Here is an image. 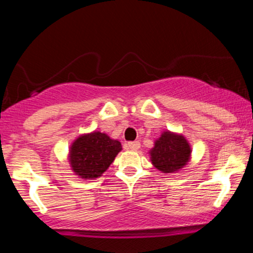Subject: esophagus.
Here are the masks:
<instances>
[{"label":"esophagus","mask_w":253,"mask_h":253,"mask_svg":"<svg viewBox=\"0 0 253 253\" xmlns=\"http://www.w3.org/2000/svg\"><path fill=\"white\" fill-rule=\"evenodd\" d=\"M126 147L128 150H132V151H136L140 149V143L139 141H132V143H128L126 145Z\"/></svg>","instance_id":"obj_1"}]
</instances>
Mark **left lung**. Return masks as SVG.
Masks as SVG:
<instances>
[{
  "instance_id": "obj_1",
  "label": "left lung",
  "mask_w": 253,
  "mask_h": 253,
  "mask_svg": "<svg viewBox=\"0 0 253 253\" xmlns=\"http://www.w3.org/2000/svg\"><path fill=\"white\" fill-rule=\"evenodd\" d=\"M153 167L163 173H175L190 161L191 147L184 135L165 130L150 150Z\"/></svg>"
}]
</instances>
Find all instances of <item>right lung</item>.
<instances>
[{"instance_id": "right-lung-1", "label": "right lung", "mask_w": 253, "mask_h": 253, "mask_svg": "<svg viewBox=\"0 0 253 253\" xmlns=\"http://www.w3.org/2000/svg\"><path fill=\"white\" fill-rule=\"evenodd\" d=\"M123 150L121 143L106 133L94 130L80 135L69 150V163L75 175L83 179H95L114 162Z\"/></svg>"}]
</instances>
